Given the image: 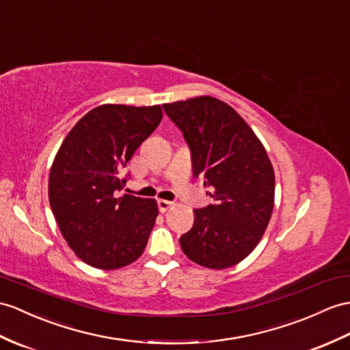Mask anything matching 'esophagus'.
<instances>
[{
    "instance_id": "34e87169",
    "label": "esophagus",
    "mask_w": 350,
    "mask_h": 350,
    "mask_svg": "<svg viewBox=\"0 0 350 350\" xmlns=\"http://www.w3.org/2000/svg\"><path fill=\"white\" fill-rule=\"evenodd\" d=\"M157 206H159V211H160V212H166L169 208L174 206V202L160 199V200H157Z\"/></svg>"
}]
</instances>
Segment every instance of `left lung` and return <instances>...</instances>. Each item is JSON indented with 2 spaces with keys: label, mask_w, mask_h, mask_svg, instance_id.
Here are the masks:
<instances>
[{
  "label": "left lung",
  "mask_w": 350,
  "mask_h": 350,
  "mask_svg": "<svg viewBox=\"0 0 350 350\" xmlns=\"http://www.w3.org/2000/svg\"><path fill=\"white\" fill-rule=\"evenodd\" d=\"M184 135L193 174L214 203L194 209L183 252L208 269H227L254 251L275 204V172L261 141L226 102L199 96L163 105Z\"/></svg>",
  "instance_id": "left-lung-1"
}]
</instances>
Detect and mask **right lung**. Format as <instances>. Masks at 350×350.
<instances>
[{
    "label": "right lung",
    "instance_id": "obj_1",
    "mask_svg": "<svg viewBox=\"0 0 350 350\" xmlns=\"http://www.w3.org/2000/svg\"><path fill=\"white\" fill-rule=\"evenodd\" d=\"M160 105L105 104L66 135L49 175V200L59 230L77 257L114 270L141 257L159 215L154 199L118 191L141 144L161 122Z\"/></svg>",
    "mask_w": 350,
    "mask_h": 350
}]
</instances>
